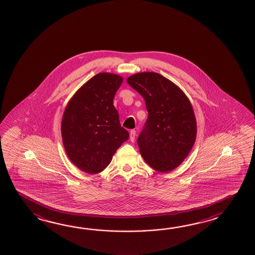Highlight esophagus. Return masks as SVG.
<instances>
[{"instance_id":"34e87169","label":"esophagus","mask_w":255,"mask_h":255,"mask_svg":"<svg viewBox=\"0 0 255 255\" xmlns=\"http://www.w3.org/2000/svg\"><path fill=\"white\" fill-rule=\"evenodd\" d=\"M135 130H131L129 133V138L130 141H132V142H134L135 141Z\"/></svg>"}]
</instances>
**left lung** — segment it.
<instances>
[{
    "instance_id": "8db88e82",
    "label": "left lung",
    "mask_w": 255,
    "mask_h": 255,
    "mask_svg": "<svg viewBox=\"0 0 255 255\" xmlns=\"http://www.w3.org/2000/svg\"><path fill=\"white\" fill-rule=\"evenodd\" d=\"M127 82L143 97L148 113L137 138L141 156L158 172L173 170L195 143L197 123L189 98L173 82L154 72L137 73Z\"/></svg>"
}]
</instances>
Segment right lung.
<instances>
[{"mask_svg": "<svg viewBox=\"0 0 255 255\" xmlns=\"http://www.w3.org/2000/svg\"><path fill=\"white\" fill-rule=\"evenodd\" d=\"M123 77L99 73L85 83L66 105L61 123L71 162L88 174L103 171L129 134L120 125L113 99Z\"/></svg>", "mask_w": 255, "mask_h": 255, "instance_id": "obj_1", "label": "right lung"}]
</instances>
